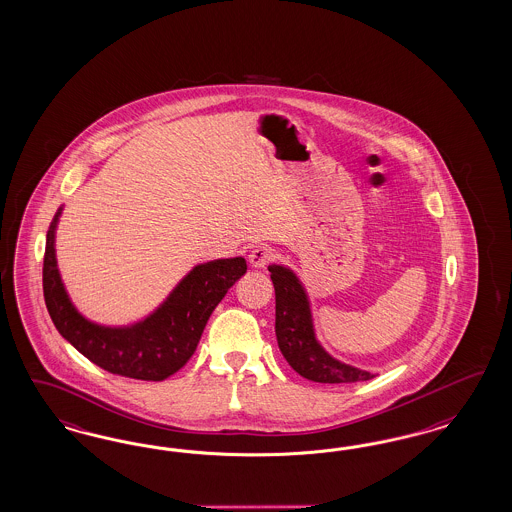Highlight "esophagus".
I'll return each instance as SVG.
<instances>
[{"label": "esophagus", "instance_id": "1", "mask_svg": "<svg viewBox=\"0 0 512 512\" xmlns=\"http://www.w3.org/2000/svg\"><path fill=\"white\" fill-rule=\"evenodd\" d=\"M274 259H276V251L268 246L255 247V249L249 253V265L253 266V268H265V266L270 265Z\"/></svg>", "mask_w": 512, "mask_h": 512}]
</instances>
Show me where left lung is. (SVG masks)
<instances>
[{
  "instance_id": "1",
  "label": "left lung",
  "mask_w": 512,
  "mask_h": 512,
  "mask_svg": "<svg viewBox=\"0 0 512 512\" xmlns=\"http://www.w3.org/2000/svg\"><path fill=\"white\" fill-rule=\"evenodd\" d=\"M276 291V338L287 363L300 376L321 384H352L374 378L333 359L314 336L306 293L297 276L283 266H268Z\"/></svg>"
}]
</instances>
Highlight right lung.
I'll list each match as a JSON object with an SVG mask.
<instances>
[{"instance_id": "add662e5", "label": "right lung", "mask_w": 512, "mask_h": 512, "mask_svg": "<svg viewBox=\"0 0 512 512\" xmlns=\"http://www.w3.org/2000/svg\"><path fill=\"white\" fill-rule=\"evenodd\" d=\"M47 232L43 295L54 327L77 352L111 374L159 382L179 371L193 355L215 306L246 274L242 257L194 266L159 310L134 327L109 329L81 318L60 282L54 259V229Z\"/></svg>"}]
</instances>
